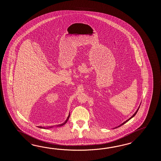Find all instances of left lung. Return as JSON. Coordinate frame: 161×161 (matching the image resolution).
<instances>
[{
  "instance_id": "8db88e82",
  "label": "left lung",
  "mask_w": 161,
  "mask_h": 161,
  "mask_svg": "<svg viewBox=\"0 0 161 161\" xmlns=\"http://www.w3.org/2000/svg\"><path fill=\"white\" fill-rule=\"evenodd\" d=\"M139 108H140V106H139V108H138V109H137V110L136 112H135V113H134V115H133V116H132L131 117H130V119H128V120H127V121H125V122H124L123 123L121 124V125H119V127H121V125H123V124H124L126 123H127V121H129V120H130V119H132V117H133L135 116V115H136V114L137 112V111H138V110H139ZM117 127H116V128H117Z\"/></svg>"
}]
</instances>
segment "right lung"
<instances>
[{"instance_id": "add662e5", "label": "right lung", "mask_w": 161, "mask_h": 161, "mask_svg": "<svg viewBox=\"0 0 161 161\" xmlns=\"http://www.w3.org/2000/svg\"><path fill=\"white\" fill-rule=\"evenodd\" d=\"M69 116H70V114H69V116H68V117H67V120H66V121H65V122L64 123L62 124L61 125H59L60 126H62V125H64L66 123H67V121H68V120H69ZM39 127V128H44V129H47V128H44V127ZM52 127H49V128H52Z\"/></svg>"}]
</instances>
